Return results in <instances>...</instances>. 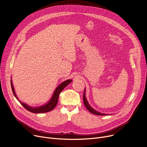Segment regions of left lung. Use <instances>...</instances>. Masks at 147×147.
Masks as SVG:
<instances>
[{
  "label": "left lung",
  "instance_id": "1",
  "mask_svg": "<svg viewBox=\"0 0 147 147\" xmlns=\"http://www.w3.org/2000/svg\"><path fill=\"white\" fill-rule=\"evenodd\" d=\"M83 102H84V104L85 107H86V108L88 109V111L91 112V113L92 114H94V115H98V116H106V115H108V114H105V113H100L99 112H98L96 111V110H95L94 109H93L91 106L89 104V103L88 102L87 100V98L86 97V88L84 90V95H83Z\"/></svg>",
  "mask_w": 147,
  "mask_h": 147
}]
</instances>
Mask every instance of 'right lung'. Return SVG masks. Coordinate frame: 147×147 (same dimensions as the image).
<instances>
[{
  "mask_svg": "<svg viewBox=\"0 0 147 147\" xmlns=\"http://www.w3.org/2000/svg\"><path fill=\"white\" fill-rule=\"evenodd\" d=\"M71 81H72V80L69 79V80H66L63 82H61L59 86H58L57 87V88L55 89L50 100L47 103L43 105L40 106V107H32L28 105L27 104H26L24 102H21L18 99V98L17 96V95L15 92V90H14V87L13 85L12 80H11V86L12 91H13V93L14 96L20 102V103L22 105L24 108H26L27 111H28L32 113H46V112L51 111L55 108V107L56 106V105L57 103V102H58V99H59V96L60 93L63 90V89L67 85H69Z\"/></svg>",
  "mask_w": 147,
  "mask_h": 147,
  "instance_id": "right-lung-1",
  "label": "right lung"
}]
</instances>
